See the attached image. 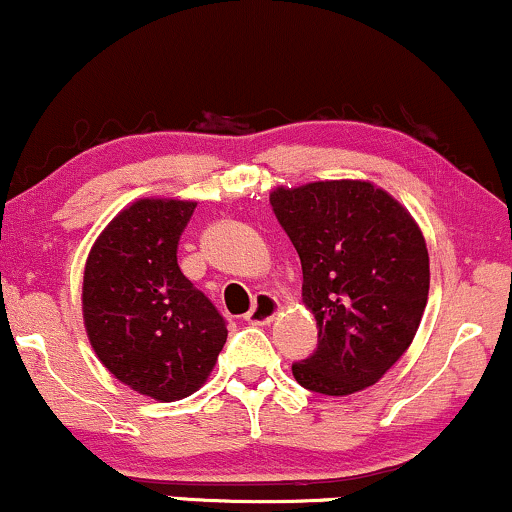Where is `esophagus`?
<instances>
[{"mask_svg": "<svg viewBox=\"0 0 512 512\" xmlns=\"http://www.w3.org/2000/svg\"><path fill=\"white\" fill-rule=\"evenodd\" d=\"M276 313H279V301L274 296H269V293H260L255 298V303H252L250 313L245 315V322H250V325H269Z\"/></svg>", "mask_w": 512, "mask_h": 512, "instance_id": "34e87169", "label": "esophagus"}]
</instances>
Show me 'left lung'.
I'll use <instances>...</instances> for the list:
<instances>
[{"mask_svg":"<svg viewBox=\"0 0 512 512\" xmlns=\"http://www.w3.org/2000/svg\"><path fill=\"white\" fill-rule=\"evenodd\" d=\"M272 209L301 257L313 356L293 363L305 390L344 397L402 358L428 301V250L411 214L366 180L276 187Z\"/></svg>","mask_w":512,"mask_h":512,"instance_id":"left-lung-1","label":"left lung"}]
</instances>
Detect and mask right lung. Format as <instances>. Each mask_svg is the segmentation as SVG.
<instances>
[{"label": "right lung", "instance_id": "1", "mask_svg": "<svg viewBox=\"0 0 512 512\" xmlns=\"http://www.w3.org/2000/svg\"><path fill=\"white\" fill-rule=\"evenodd\" d=\"M197 202L137 199L88 252L84 325L120 383L158 402L197 392L228 330L214 303L178 267V240Z\"/></svg>", "mask_w": 512, "mask_h": 512}]
</instances>
